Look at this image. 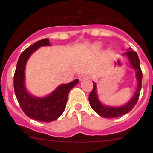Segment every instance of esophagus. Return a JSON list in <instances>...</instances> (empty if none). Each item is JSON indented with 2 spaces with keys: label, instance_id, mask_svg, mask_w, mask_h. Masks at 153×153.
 Returning a JSON list of instances; mask_svg holds the SVG:
<instances>
[{
  "label": "esophagus",
  "instance_id": "34e87169",
  "mask_svg": "<svg viewBox=\"0 0 153 153\" xmlns=\"http://www.w3.org/2000/svg\"><path fill=\"white\" fill-rule=\"evenodd\" d=\"M87 78H89V76L88 75H81L79 76V80L80 81H84V80L85 79H87Z\"/></svg>",
  "mask_w": 153,
  "mask_h": 153
}]
</instances>
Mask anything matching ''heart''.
Returning a JSON list of instances; mask_svg holds the SVG:
<instances>
[{"mask_svg": "<svg viewBox=\"0 0 153 153\" xmlns=\"http://www.w3.org/2000/svg\"><path fill=\"white\" fill-rule=\"evenodd\" d=\"M100 47H101V44H100V43H95V44H93V45H92V48H93V49H98V48H99Z\"/></svg>", "mask_w": 153, "mask_h": 153, "instance_id": "heart-1", "label": "heart"}]
</instances>
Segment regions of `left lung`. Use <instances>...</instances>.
<instances>
[{
	"label": "left lung",
	"mask_w": 153,
	"mask_h": 153,
	"mask_svg": "<svg viewBox=\"0 0 153 153\" xmlns=\"http://www.w3.org/2000/svg\"><path fill=\"white\" fill-rule=\"evenodd\" d=\"M122 55L126 56L129 60L131 67L135 70V76L137 80V86L135 88V92L132 98L128 102L121 106H112L103 104L98 98L97 92V86L93 81V89L90 92L89 96V101L92 109L97 114L104 118H116L128 113L135 106L139 98L140 92L141 89V81H142V72L140 67V61L138 55L135 52L132 50V48L129 47L127 52H124Z\"/></svg>",
	"instance_id": "obj_1"
}]
</instances>
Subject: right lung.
<instances>
[{
	"label": "right lung",
	"instance_id": "add662e5",
	"mask_svg": "<svg viewBox=\"0 0 153 153\" xmlns=\"http://www.w3.org/2000/svg\"><path fill=\"white\" fill-rule=\"evenodd\" d=\"M51 46L48 38L37 41L27 48L20 55L14 75V89L18 103L24 113L34 120L51 122L58 119L67 105L68 95L78 84V79L66 84H61L45 97L31 95L25 85V68L29 57L41 47Z\"/></svg>",
	"mask_w": 153,
	"mask_h": 153
}]
</instances>
